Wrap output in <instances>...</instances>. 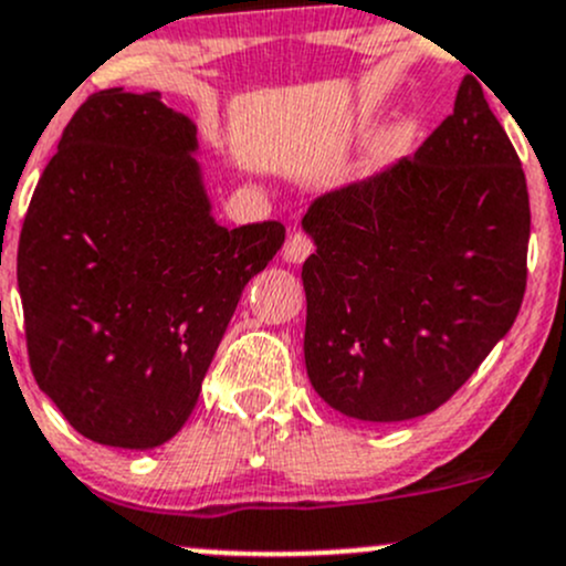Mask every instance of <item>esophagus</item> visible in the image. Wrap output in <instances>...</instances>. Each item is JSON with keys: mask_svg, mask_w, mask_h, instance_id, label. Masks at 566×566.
Listing matches in <instances>:
<instances>
[{"mask_svg": "<svg viewBox=\"0 0 566 566\" xmlns=\"http://www.w3.org/2000/svg\"><path fill=\"white\" fill-rule=\"evenodd\" d=\"M312 252H314V241L308 233L293 231L290 233V239L284 241V258H287L290 263H303Z\"/></svg>", "mask_w": 566, "mask_h": 566, "instance_id": "1", "label": "esophagus"}]
</instances>
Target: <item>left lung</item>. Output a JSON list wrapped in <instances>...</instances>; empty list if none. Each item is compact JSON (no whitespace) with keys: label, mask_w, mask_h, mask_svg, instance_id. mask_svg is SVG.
<instances>
[{"label":"left lung","mask_w":566,"mask_h":566,"mask_svg":"<svg viewBox=\"0 0 566 566\" xmlns=\"http://www.w3.org/2000/svg\"><path fill=\"white\" fill-rule=\"evenodd\" d=\"M303 228L306 370L335 411L406 421L475 374L518 316L530 192L478 80L411 158L327 192Z\"/></svg>","instance_id":"obj_1"}]
</instances>
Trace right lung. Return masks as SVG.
I'll use <instances>...</instances> for the list:
<instances>
[{
	"label": "right lung",
	"mask_w": 566,
	"mask_h": 566,
	"mask_svg": "<svg viewBox=\"0 0 566 566\" xmlns=\"http://www.w3.org/2000/svg\"><path fill=\"white\" fill-rule=\"evenodd\" d=\"M192 150L196 126L158 91H98L23 217L31 374L93 443L153 449L182 430L247 282L284 244L276 220L217 226Z\"/></svg>",
	"instance_id": "right-lung-1"
}]
</instances>
